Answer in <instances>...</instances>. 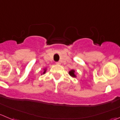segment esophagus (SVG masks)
Listing matches in <instances>:
<instances>
[{"mask_svg":"<svg viewBox=\"0 0 120 120\" xmlns=\"http://www.w3.org/2000/svg\"><path fill=\"white\" fill-rule=\"evenodd\" d=\"M56 64L59 65V64H61V63H60V61H57V62H56Z\"/></svg>","mask_w":120,"mask_h":120,"instance_id":"1","label":"esophagus"}]
</instances>
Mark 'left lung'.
<instances>
[{"mask_svg":"<svg viewBox=\"0 0 120 120\" xmlns=\"http://www.w3.org/2000/svg\"><path fill=\"white\" fill-rule=\"evenodd\" d=\"M69 74L71 77H74L75 76V74H74V70H71L69 72Z\"/></svg>","mask_w":120,"mask_h":120,"instance_id":"left-lung-1","label":"left lung"}]
</instances>
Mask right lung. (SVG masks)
Masks as SVG:
<instances>
[{
  "label": "right lung",
  "mask_w": 120,
  "mask_h": 120,
  "mask_svg": "<svg viewBox=\"0 0 120 120\" xmlns=\"http://www.w3.org/2000/svg\"><path fill=\"white\" fill-rule=\"evenodd\" d=\"M45 73V72H44V73Z\"/></svg>",
  "instance_id": "right-lung-1"
}]
</instances>
